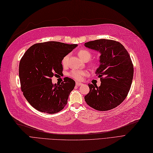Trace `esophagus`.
Here are the masks:
<instances>
[{"label":"esophagus","mask_w":153,"mask_h":153,"mask_svg":"<svg viewBox=\"0 0 153 153\" xmlns=\"http://www.w3.org/2000/svg\"><path fill=\"white\" fill-rule=\"evenodd\" d=\"M76 86H79L82 85V83H81V82H78V81H77V82H76Z\"/></svg>","instance_id":"34e87169"}]
</instances>
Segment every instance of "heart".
I'll return each instance as SVG.
<instances>
[{
	"label": "heart",
	"mask_w": 153,
	"mask_h": 153,
	"mask_svg": "<svg viewBox=\"0 0 153 153\" xmlns=\"http://www.w3.org/2000/svg\"><path fill=\"white\" fill-rule=\"evenodd\" d=\"M77 55H78L79 57L82 60H88L89 59H90V58L91 56V53L86 50H84V49L79 50L77 52ZM68 58V55H66L65 56H64V58H63L62 62V64L63 65H65L67 64ZM86 74L87 73L86 71L74 70V71H72L71 72V76L73 78L76 79H77V80H81L83 78V77L86 75Z\"/></svg>",
	"instance_id": "obj_1"
}]
</instances>
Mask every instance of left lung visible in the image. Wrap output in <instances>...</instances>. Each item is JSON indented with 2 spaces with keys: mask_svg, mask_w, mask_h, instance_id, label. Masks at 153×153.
Returning a JSON list of instances; mask_svg holds the SVG:
<instances>
[{
  "mask_svg": "<svg viewBox=\"0 0 153 153\" xmlns=\"http://www.w3.org/2000/svg\"><path fill=\"white\" fill-rule=\"evenodd\" d=\"M85 46L100 54L95 74L101 81L98 87L88 84L90 92L85 100L97 111L114 109L125 99L131 85L134 67L130 55L120 42L109 39L89 41Z\"/></svg>",
  "mask_w": 153,
  "mask_h": 153,
  "instance_id": "obj_1",
  "label": "left lung"
}]
</instances>
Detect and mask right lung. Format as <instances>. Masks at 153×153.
I'll use <instances>...</instances> for the list:
<instances>
[{"mask_svg":"<svg viewBox=\"0 0 153 153\" xmlns=\"http://www.w3.org/2000/svg\"><path fill=\"white\" fill-rule=\"evenodd\" d=\"M77 44L49 41L29 48L22 58L19 77L23 95L37 111L55 114L67 103L76 82L69 77L61 84L52 82L51 77L63 71L62 62Z\"/></svg>","mask_w":153,"mask_h":153,"instance_id":"add662e5","label":"right lung"}]
</instances>
